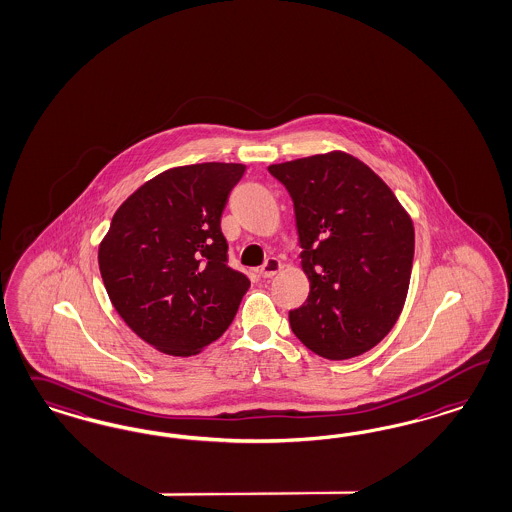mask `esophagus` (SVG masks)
<instances>
[{
  "label": "esophagus",
  "instance_id": "esophagus-1",
  "mask_svg": "<svg viewBox=\"0 0 512 512\" xmlns=\"http://www.w3.org/2000/svg\"><path fill=\"white\" fill-rule=\"evenodd\" d=\"M280 270H282V263L276 257H270V259H266L265 265L259 268V274L263 278H274Z\"/></svg>",
  "mask_w": 512,
  "mask_h": 512
}]
</instances>
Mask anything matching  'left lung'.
<instances>
[{
    "label": "left lung",
    "instance_id": "1",
    "mask_svg": "<svg viewBox=\"0 0 512 512\" xmlns=\"http://www.w3.org/2000/svg\"><path fill=\"white\" fill-rule=\"evenodd\" d=\"M293 198L310 282L289 312L300 342L325 359L369 352L405 306L414 259V225L371 168L344 151L270 164Z\"/></svg>",
    "mask_w": 512,
    "mask_h": 512
}]
</instances>
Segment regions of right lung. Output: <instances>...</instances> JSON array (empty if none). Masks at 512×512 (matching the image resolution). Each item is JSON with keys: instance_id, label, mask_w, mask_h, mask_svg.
<instances>
[{"instance_id": "right-lung-1", "label": "right lung", "mask_w": 512, "mask_h": 512, "mask_svg": "<svg viewBox=\"0 0 512 512\" xmlns=\"http://www.w3.org/2000/svg\"><path fill=\"white\" fill-rule=\"evenodd\" d=\"M244 172L236 162L170 168L124 200L100 242L111 304L159 352H202L229 329L249 289L227 263L221 232V213Z\"/></svg>"}]
</instances>
